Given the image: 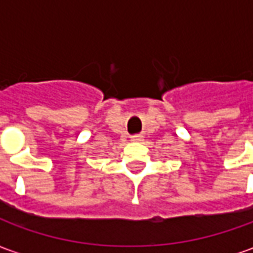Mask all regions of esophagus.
I'll list each match as a JSON object with an SVG mask.
<instances>
[{
	"instance_id": "1",
	"label": "esophagus",
	"mask_w": 253,
	"mask_h": 253,
	"mask_svg": "<svg viewBox=\"0 0 253 253\" xmlns=\"http://www.w3.org/2000/svg\"><path fill=\"white\" fill-rule=\"evenodd\" d=\"M142 135H134V137H131V141L132 142H141L142 141Z\"/></svg>"
}]
</instances>
